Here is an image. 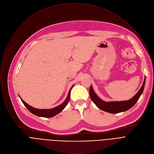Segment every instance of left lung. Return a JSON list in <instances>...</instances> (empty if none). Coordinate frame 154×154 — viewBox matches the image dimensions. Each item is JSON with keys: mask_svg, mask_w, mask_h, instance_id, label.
Wrapping results in <instances>:
<instances>
[{"mask_svg": "<svg viewBox=\"0 0 154 154\" xmlns=\"http://www.w3.org/2000/svg\"><path fill=\"white\" fill-rule=\"evenodd\" d=\"M146 77L140 90L138 92L128 100L125 101H116V102H105L101 100L95 93L93 90V86L91 85L90 88V95L92 101L96 105L102 110L109 113H118L125 112L132 107L138 100L141 95L142 94L145 85Z\"/></svg>", "mask_w": 154, "mask_h": 154, "instance_id": "obj_1", "label": "left lung"}]
</instances>
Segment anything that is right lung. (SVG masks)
Segmentation results:
<instances>
[{
    "label": "right lung",
    "instance_id": "obj_1",
    "mask_svg": "<svg viewBox=\"0 0 154 154\" xmlns=\"http://www.w3.org/2000/svg\"><path fill=\"white\" fill-rule=\"evenodd\" d=\"M73 86L71 88V89L69 90L68 97H67L66 99L64 102L63 103H62L61 105H58V106H56V107H55L54 108H52V109H38V108H33L32 106L27 104L26 102H25L20 97V98L21 99V101L23 102L24 105L26 106V108L33 115H35L36 116H40V117L51 118V117H53V116L57 115L59 113H60L63 110V109L65 108V106L67 105V104L68 103V102L69 101V99H70L71 90H72Z\"/></svg>",
    "mask_w": 154,
    "mask_h": 154
}]
</instances>
